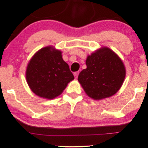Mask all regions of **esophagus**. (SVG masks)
<instances>
[{"label": "esophagus", "mask_w": 148, "mask_h": 148, "mask_svg": "<svg viewBox=\"0 0 148 148\" xmlns=\"http://www.w3.org/2000/svg\"><path fill=\"white\" fill-rule=\"evenodd\" d=\"M78 75H79V72H76L74 73V77L76 78V79L78 77Z\"/></svg>", "instance_id": "obj_1"}]
</instances>
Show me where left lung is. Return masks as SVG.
<instances>
[{
  "mask_svg": "<svg viewBox=\"0 0 148 148\" xmlns=\"http://www.w3.org/2000/svg\"><path fill=\"white\" fill-rule=\"evenodd\" d=\"M87 68L80 72L78 80L90 97L101 99L119 90L125 77L123 61L113 51L103 47L88 56Z\"/></svg>",
  "mask_w": 148,
  "mask_h": 148,
  "instance_id": "1",
  "label": "left lung"
}]
</instances>
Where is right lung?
Here are the masks:
<instances>
[{
  "label": "right lung",
  "instance_id": "1",
  "mask_svg": "<svg viewBox=\"0 0 148 148\" xmlns=\"http://www.w3.org/2000/svg\"><path fill=\"white\" fill-rule=\"evenodd\" d=\"M60 51L51 47L42 48L32 58L26 69V80L37 95L53 99L63 92L74 79L69 65L63 60Z\"/></svg>",
  "mask_w": 148,
  "mask_h": 148
}]
</instances>
